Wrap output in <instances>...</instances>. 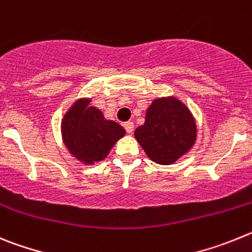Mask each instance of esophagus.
Listing matches in <instances>:
<instances>
[{"mask_svg": "<svg viewBox=\"0 0 252 252\" xmlns=\"http://www.w3.org/2000/svg\"><path fill=\"white\" fill-rule=\"evenodd\" d=\"M124 129H126L128 134H131L134 131V123L133 122H126V123H124Z\"/></svg>", "mask_w": 252, "mask_h": 252, "instance_id": "34e87169", "label": "esophagus"}]
</instances>
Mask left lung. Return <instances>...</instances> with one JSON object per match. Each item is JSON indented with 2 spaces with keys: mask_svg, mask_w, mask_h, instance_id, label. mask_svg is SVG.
<instances>
[{
  "mask_svg": "<svg viewBox=\"0 0 252 252\" xmlns=\"http://www.w3.org/2000/svg\"><path fill=\"white\" fill-rule=\"evenodd\" d=\"M134 135L152 160L172 164L194 144L196 124L189 110L176 98L156 99Z\"/></svg>",
  "mask_w": 252,
  "mask_h": 252,
  "instance_id": "8db88e82",
  "label": "left lung"
}]
</instances>
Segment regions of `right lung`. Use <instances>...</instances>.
Returning <instances> with one entry per match:
<instances>
[{
  "mask_svg": "<svg viewBox=\"0 0 252 252\" xmlns=\"http://www.w3.org/2000/svg\"><path fill=\"white\" fill-rule=\"evenodd\" d=\"M89 104V99L76 101L61 123L65 146L85 164L104 159L115 142L126 134L123 126L106 121L100 110Z\"/></svg>",
  "mask_w": 252,
  "mask_h": 252,
  "instance_id": "1",
  "label": "right lung"
}]
</instances>
